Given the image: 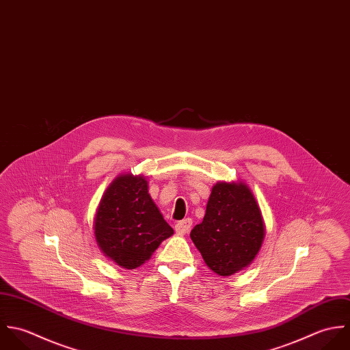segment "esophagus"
Wrapping results in <instances>:
<instances>
[{"label": "esophagus", "instance_id": "34e87169", "mask_svg": "<svg viewBox=\"0 0 350 350\" xmlns=\"http://www.w3.org/2000/svg\"><path fill=\"white\" fill-rule=\"evenodd\" d=\"M191 227H192V219L188 217V219H184V220L178 221V223L174 226V230H176V232H177L178 235H185V234L189 232Z\"/></svg>", "mask_w": 350, "mask_h": 350}]
</instances>
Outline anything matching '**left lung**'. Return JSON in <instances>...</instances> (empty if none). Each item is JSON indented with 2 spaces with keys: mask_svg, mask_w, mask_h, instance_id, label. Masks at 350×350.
I'll return each instance as SVG.
<instances>
[{
  "mask_svg": "<svg viewBox=\"0 0 350 350\" xmlns=\"http://www.w3.org/2000/svg\"><path fill=\"white\" fill-rule=\"evenodd\" d=\"M264 238L262 212L243 181H217L212 187L203 221L191 231V239L206 265L224 278L249 267Z\"/></svg>",
  "mask_w": 350,
  "mask_h": 350,
  "instance_id": "obj_1",
  "label": "left lung"
}]
</instances>
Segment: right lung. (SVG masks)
<instances>
[{
  "instance_id": "obj_1",
  "label": "right lung",
  "mask_w": 350,
  "mask_h": 350,
  "mask_svg": "<svg viewBox=\"0 0 350 350\" xmlns=\"http://www.w3.org/2000/svg\"><path fill=\"white\" fill-rule=\"evenodd\" d=\"M93 230L101 253L124 269L143 265L174 234L148 193L147 178L133 173L119 174L105 189Z\"/></svg>"
}]
</instances>
